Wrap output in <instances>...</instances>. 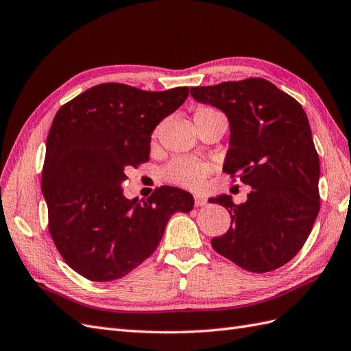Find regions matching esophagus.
<instances>
[{"label": "esophagus", "mask_w": 351, "mask_h": 351, "mask_svg": "<svg viewBox=\"0 0 351 351\" xmlns=\"http://www.w3.org/2000/svg\"><path fill=\"white\" fill-rule=\"evenodd\" d=\"M193 197H195V205L196 206H205L208 204V199L204 195L196 193Z\"/></svg>", "instance_id": "esophagus-1"}]
</instances>
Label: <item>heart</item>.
<instances>
[{
  "label": "heart",
  "mask_w": 351,
  "mask_h": 351,
  "mask_svg": "<svg viewBox=\"0 0 351 351\" xmlns=\"http://www.w3.org/2000/svg\"><path fill=\"white\" fill-rule=\"evenodd\" d=\"M215 115H222L219 111L212 107H206V105H202V107H197L195 111V120L199 119H208V117H215ZM158 130H155L154 136L158 134ZM210 173V167L205 162L197 161V159L193 158H187V156H180L173 159L164 169H162V176L167 180V182L187 187V189H197L202 184H204L205 178Z\"/></svg>",
  "instance_id": "1"
}]
</instances>
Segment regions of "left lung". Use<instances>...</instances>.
<instances>
[{
  "mask_svg": "<svg viewBox=\"0 0 351 351\" xmlns=\"http://www.w3.org/2000/svg\"><path fill=\"white\" fill-rule=\"evenodd\" d=\"M224 111L231 127L224 173L252 187L244 204L209 199L231 217L212 239L214 250L249 272L263 274L291 261L319 214V155L302 105L262 77L190 89Z\"/></svg>",
  "mask_w": 351,
  "mask_h": 351,
  "instance_id": "left-lung-1",
  "label": "left lung"
}]
</instances>
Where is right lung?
<instances>
[{"instance_id":"right-lung-1","label":"right lung","mask_w":351,"mask_h":351,"mask_svg":"<svg viewBox=\"0 0 351 351\" xmlns=\"http://www.w3.org/2000/svg\"><path fill=\"white\" fill-rule=\"evenodd\" d=\"M189 97V88L142 90L97 84L62 105L52 120L42 168L48 230L62 259L90 281L123 278L151 256L176 212L193 196L161 186L142 204L125 199V169L149 161L156 124Z\"/></svg>"}]
</instances>
